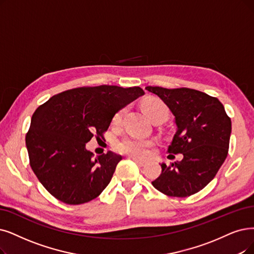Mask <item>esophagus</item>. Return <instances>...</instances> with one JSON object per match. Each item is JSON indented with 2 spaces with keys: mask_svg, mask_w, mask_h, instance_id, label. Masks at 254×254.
I'll list each match as a JSON object with an SVG mask.
<instances>
[{
  "mask_svg": "<svg viewBox=\"0 0 254 254\" xmlns=\"http://www.w3.org/2000/svg\"><path fill=\"white\" fill-rule=\"evenodd\" d=\"M131 159H132L133 161H135L136 162V164L139 166V167H144L145 165H146V161H144V160H139V159H137L136 157H132V156H131L130 157Z\"/></svg>",
  "mask_w": 254,
  "mask_h": 254,
  "instance_id": "obj_1",
  "label": "esophagus"
}]
</instances>
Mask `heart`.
I'll return each mask as SVG.
<instances>
[{
  "label": "heart",
  "instance_id": "heart-1",
  "mask_svg": "<svg viewBox=\"0 0 254 254\" xmlns=\"http://www.w3.org/2000/svg\"><path fill=\"white\" fill-rule=\"evenodd\" d=\"M144 113L148 116L150 120L154 118H164L167 119L169 115L168 107L165 103L156 98H150L144 101L141 104ZM123 110L117 113L113 119V124L117 125L121 122ZM154 146V140L145 139V138H135V137H125L119 140L116 144V149L122 154H127L132 157L144 158L149 154V150Z\"/></svg>",
  "mask_w": 254,
  "mask_h": 254
}]
</instances>
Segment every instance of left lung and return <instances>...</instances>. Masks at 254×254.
I'll list each match as a JSON object with an SVG mask.
<instances>
[{"label":"left lung","instance_id":"1","mask_svg":"<svg viewBox=\"0 0 254 254\" xmlns=\"http://www.w3.org/2000/svg\"><path fill=\"white\" fill-rule=\"evenodd\" d=\"M175 117L176 133L169 153L184 155L170 166L161 164V174L153 187L170 197H189L215 178L226 159L231 120L220 101L196 89L147 86Z\"/></svg>","mask_w":254,"mask_h":254}]
</instances>
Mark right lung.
Masks as SVG:
<instances>
[{
    "label": "right lung",
    "mask_w": 254,
    "mask_h": 254,
    "mask_svg": "<svg viewBox=\"0 0 254 254\" xmlns=\"http://www.w3.org/2000/svg\"><path fill=\"white\" fill-rule=\"evenodd\" d=\"M145 95L138 86H83L50 98L32 116L26 134L30 166L45 189L70 205L97 198L122 156L93 157L86 143L102 137L120 109Z\"/></svg>",
    "instance_id": "add662e5"
}]
</instances>
